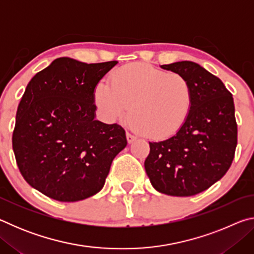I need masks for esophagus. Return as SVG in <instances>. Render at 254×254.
<instances>
[{
	"mask_svg": "<svg viewBox=\"0 0 254 254\" xmlns=\"http://www.w3.org/2000/svg\"><path fill=\"white\" fill-rule=\"evenodd\" d=\"M127 143H133L136 140V136L133 135L130 132H127Z\"/></svg>",
	"mask_w": 254,
	"mask_h": 254,
	"instance_id": "esophagus-1",
	"label": "esophagus"
}]
</instances>
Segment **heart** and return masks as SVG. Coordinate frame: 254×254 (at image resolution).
<instances>
[{
	"label": "heart",
	"mask_w": 254,
	"mask_h": 254,
	"mask_svg": "<svg viewBox=\"0 0 254 254\" xmlns=\"http://www.w3.org/2000/svg\"><path fill=\"white\" fill-rule=\"evenodd\" d=\"M110 80L98 83L94 91L98 110L111 122L128 111L130 126L152 139L174 135L191 111L194 88L183 75L135 63L114 70Z\"/></svg>",
	"instance_id": "obj_1"
}]
</instances>
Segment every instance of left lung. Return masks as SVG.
Returning a JSON list of instances; mask_svg holds the SVG:
<instances>
[{
    "mask_svg": "<svg viewBox=\"0 0 254 254\" xmlns=\"http://www.w3.org/2000/svg\"><path fill=\"white\" fill-rule=\"evenodd\" d=\"M161 68L190 81L194 103L174 135L149 142L145 173L159 192L192 196L218 182L233 161L238 144L233 97L218 77L198 64L186 60Z\"/></svg>",
    "mask_w": 254,
    "mask_h": 254,
    "instance_id": "left-lung-1",
    "label": "left lung"
}]
</instances>
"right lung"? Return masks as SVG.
<instances>
[{
  "label": "right lung",
  "instance_id": "right-lung-1",
  "mask_svg": "<svg viewBox=\"0 0 254 254\" xmlns=\"http://www.w3.org/2000/svg\"><path fill=\"white\" fill-rule=\"evenodd\" d=\"M117 64L57 58L25 88L12 145L25 182L50 198L78 201L97 194L127 147L122 127L95 120L94 91Z\"/></svg>",
  "mask_w": 254,
  "mask_h": 254
}]
</instances>
